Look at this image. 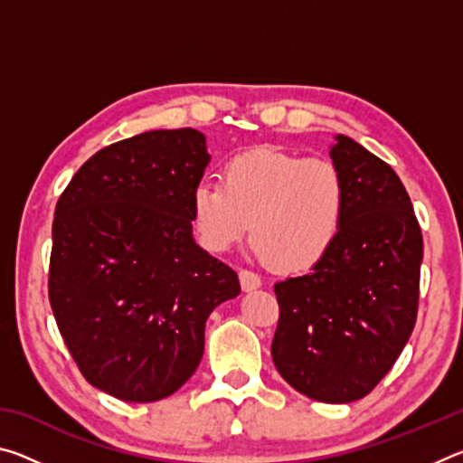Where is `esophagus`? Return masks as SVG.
<instances>
[{
  "instance_id": "esophagus-1",
  "label": "esophagus",
  "mask_w": 463,
  "mask_h": 463,
  "mask_svg": "<svg viewBox=\"0 0 463 463\" xmlns=\"http://www.w3.org/2000/svg\"><path fill=\"white\" fill-rule=\"evenodd\" d=\"M239 279H241V288L245 289V292H253V289L261 288V278L249 269H241Z\"/></svg>"
}]
</instances>
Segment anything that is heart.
Returning <instances> with one entry per match:
<instances>
[{
	"label": "heart",
	"mask_w": 463,
	"mask_h": 463,
	"mask_svg": "<svg viewBox=\"0 0 463 463\" xmlns=\"http://www.w3.org/2000/svg\"><path fill=\"white\" fill-rule=\"evenodd\" d=\"M345 214L347 184L333 161L271 146L231 156L221 184L202 182L192 194L203 245L222 253L253 229L257 255L281 271H304L323 261L339 239Z\"/></svg>",
	"instance_id": "heart-1"
}]
</instances>
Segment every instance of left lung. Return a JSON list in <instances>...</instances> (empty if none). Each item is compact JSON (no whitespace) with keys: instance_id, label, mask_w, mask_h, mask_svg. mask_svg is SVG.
Instances as JSON below:
<instances>
[{"instance_id":"obj_1","label":"left lung","mask_w":463,"mask_h":463,"mask_svg":"<svg viewBox=\"0 0 463 463\" xmlns=\"http://www.w3.org/2000/svg\"><path fill=\"white\" fill-rule=\"evenodd\" d=\"M331 159L347 184L339 239L307 276L278 281L271 357L312 401L354 402L390 372L417 323L422 234L401 177L354 138Z\"/></svg>"}]
</instances>
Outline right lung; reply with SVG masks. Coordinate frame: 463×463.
I'll return each instance as SVG.
<instances>
[{"label": "right lung", "mask_w": 463, "mask_h": 463, "mask_svg": "<svg viewBox=\"0 0 463 463\" xmlns=\"http://www.w3.org/2000/svg\"><path fill=\"white\" fill-rule=\"evenodd\" d=\"M210 163L194 128L101 148L57 202L49 298L91 386L124 402L167 398L192 378L203 328L239 278L192 234V194Z\"/></svg>", "instance_id": "obj_1"}]
</instances>
